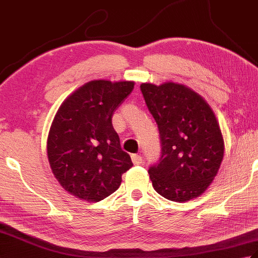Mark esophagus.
Instances as JSON below:
<instances>
[{
    "instance_id": "1",
    "label": "esophagus",
    "mask_w": 258,
    "mask_h": 258,
    "mask_svg": "<svg viewBox=\"0 0 258 258\" xmlns=\"http://www.w3.org/2000/svg\"><path fill=\"white\" fill-rule=\"evenodd\" d=\"M131 158H132V162L134 165H140V164H142V162H143V158H142L141 155H138V154H132Z\"/></svg>"
}]
</instances>
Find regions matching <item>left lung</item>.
I'll return each instance as SVG.
<instances>
[{
    "mask_svg": "<svg viewBox=\"0 0 258 258\" xmlns=\"http://www.w3.org/2000/svg\"><path fill=\"white\" fill-rule=\"evenodd\" d=\"M142 94L157 124L161 157L150 166L153 187L174 202L204 193L220 169L224 141L212 108L184 85L143 83Z\"/></svg>",
    "mask_w": 258,
    "mask_h": 258,
    "instance_id": "1",
    "label": "left lung"
}]
</instances>
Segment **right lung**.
<instances>
[{
	"label": "right lung",
	"mask_w": 258,
	"mask_h": 258,
	"mask_svg": "<svg viewBox=\"0 0 258 258\" xmlns=\"http://www.w3.org/2000/svg\"><path fill=\"white\" fill-rule=\"evenodd\" d=\"M133 89L134 82L92 81L58 108L48 133L47 157L58 183L78 199H106L133 166L112 125L115 109Z\"/></svg>",
	"instance_id": "1"
}]
</instances>
